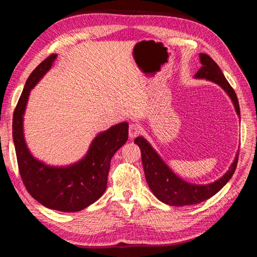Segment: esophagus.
I'll return each mask as SVG.
<instances>
[{"label": "esophagus", "mask_w": 257, "mask_h": 257, "mask_svg": "<svg viewBox=\"0 0 257 257\" xmlns=\"http://www.w3.org/2000/svg\"><path fill=\"white\" fill-rule=\"evenodd\" d=\"M141 132H142V128H141V126L138 125V124H136V123L130 124L128 136H130L131 139H133V138H135L136 136H138L139 134H141Z\"/></svg>", "instance_id": "1"}]
</instances>
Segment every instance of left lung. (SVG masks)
<instances>
[{"instance_id":"1","label":"left lung","mask_w":257,"mask_h":257,"mask_svg":"<svg viewBox=\"0 0 257 257\" xmlns=\"http://www.w3.org/2000/svg\"><path fill=\"white\" fill-rule=\"evenodd\" d=\"M199 60L201 67L194 76L196 79H206L215 84L226 92L230 100L234 104L235 110L240 115L239 103L235 91L225 78L221 68L208 54L200 53ZM134 143L138 145L142 151V161L145 170V176L150 190L162 203L169 206L182 207L199 204L219 192L226 184L235 173L238 163V153L230 164L229 168L221 178L214 182L207 184H196L183 180L176 175L163 161L160 154L143 136L137 137Z\"/></svg>"}]
</instances>
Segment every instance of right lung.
I'll return each mask as SVG.
<instances>
[{"label":"right lung","mask_w":257,"mask_h":257,"mask_svg":"<svg viewBox=\"0 0 257 257\" xmlns=\"http://www.w3.org/2000/svg\"><path fill=\"white\" fill-rule=\"evenodd\" d=\"M57 54H51L28 78L13 118V139L19 173L26 189L46 208L76 212L87 208L103 195L114 153L126 143L128 123L121 122L100 132L79 161L65 166H53L36 159L28 148L23 115L30 92L51 68Z\"/></svg>","instance_id":"obj_1"}]
</instances>
